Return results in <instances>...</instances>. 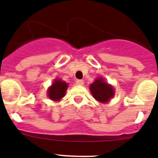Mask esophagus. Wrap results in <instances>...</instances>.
Returning <instances> with one entry per match:
<instances>
[{"instance_id":"34e87169","label":"esophagus","mask_w":158,"mask_h":158,"mask_svg":"<svg viewBox=\"0 0 158 158\" xmlns=\"http://www.w3.org/2000/svg\"><path fill=\"white\" fill-rule=\"evenodd\" d=\"M76 84L78 85H82L84 84V81H83L82 80H77Z\"/></svg>"}]
</instances>
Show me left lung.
Wrapping results in <instances>:
<instances>
[{
	"instance_id": "8db88e82",
	"label": "left lung",
	"mask_w": 158,
	"mask_h": 158,
	"mask_svg": "<svg viewBox=\"0 0 158 158\" xmlns=\"http://www.w3.org/2000/svg\"><path fill=\"white\" fill-rule=\"evenodd\" d=\"M89 89L95 99L102 103L110 101L114 95V88L105 82L102 77L96 78V80L90 85Z\"/></svg>"
}]
</instances>
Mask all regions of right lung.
I'll return each mask as SVG.
<instances>
[{
    "instance_id": "1",
    "label": "right lung",
    "mask_w": 158,
    "mask_h": 158,
    "mask_svg": "<svg viewBox=\"0 0 158 158\" xmlns=\"http://www.w3.org/2000/svg\"><path fill=\"white\" fill-rule=\"evenodd\" d=\"M68 84L60 79H55L52 85L48 88V98L52 101L57 102L64 97L66 90H67Z\"/></svg>"
}]
</instances>
